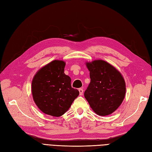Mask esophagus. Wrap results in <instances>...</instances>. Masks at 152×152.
<instances>
[{
    "mask_svg": "<svg viewBox=\"0 0 152 152\" xmlns=\"http://www.w3.org/2000/svg\"><path fill=\"white\" fill-rule=\"evenodd\" d=\"M78 91H79V92H80V96H81L83 94V88H79L78 89Z\"/></svg>",
    "mask_w": 152,
    "mask_h": 152,
    "instance_id": "esophagus-1",
    "label": "esophagus"
}]
</instances>
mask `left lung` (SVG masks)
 <instances>
[{
    "label": "left lung",
    "mask_w": 152,
    "mask_h": 152,
    "mask_svg": "<svg viewBox=\"0 0 152 152\" xmlns=\"http://www.w3.org/2000/svg\"><path fill=\"white\" fill-rule=\"evenodd\" d=\"M91 83L84 96L99 115H110L122 103L125 96V81L114 66L102 60L87 62Z\"/></svg>",
    "instance_id": "1"
}]
</instances>
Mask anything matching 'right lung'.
Here are the masks:
<instances>
[{"label":"right lung","mask_w":152,"mask_h":152,"mask_svg":"<svg viewBox=\"0 0 152 152\" xmlns=\"http://www.w3.org/2000/svg\"><path fill=\"white\" fill-rule=\"evenodd\" d=\"M65 63L54 60L41 68L32 81L34 103L42 112L60 117L67 112L79 95L71 87V79L64 73Z\"/></svg>","instance_id":"obj_1"}]
</instances>
